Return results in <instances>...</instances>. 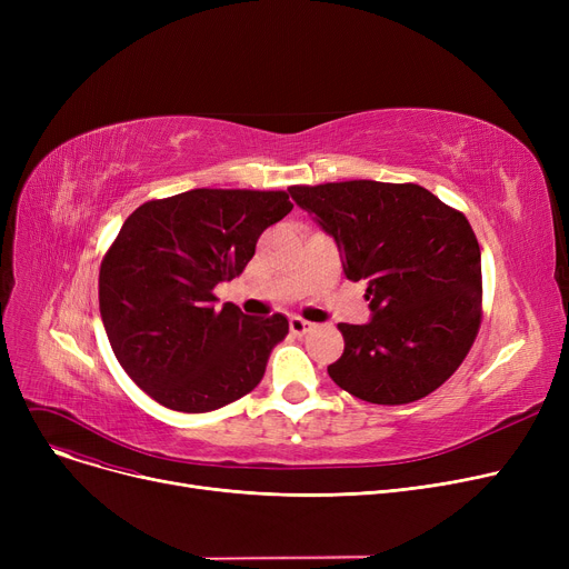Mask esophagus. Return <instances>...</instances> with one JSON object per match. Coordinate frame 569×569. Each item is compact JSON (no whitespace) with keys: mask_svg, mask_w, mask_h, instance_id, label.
<instances>
[{"mask_svg":"<svg viewBox=\"0 0 569 569\" xmlns=\"http://www.w3.org/2000/svg\"><path fill=\"white\" fill-rule=\"evenodd\" d=\"M313 330V322H309V320H305V318H300V316H292L290 318V332L295 335V337H305L307 332H311Z\"/></svg>","mask_w":569,"mask_h":569,"instance_id":"34e87169","label":"esophagus"}]
</instances>
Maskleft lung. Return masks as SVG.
<instances>
[{"mask_svg":"<svg viewBox=\"0 0 569 569\" xmlns=\"http://www.w3.org/2000/svg\"><path fill=\"white\" fill-rule=\"evenodd\" d=\"M335 237L350 281H367L371 320L341 322L327 373L352 397L401 406L450 378L482 320V256L468 219L417 184L373 179L290 187Z\"/></svg>","mask_w":569,"mask_h":569,"instance_id":"8db88e82","label":"left lung"}]
</instances>
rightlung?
I'll use <instances>...</instances> for the list:
<instances>
[{"mask_svg": "<svg viewBox=\"0 0 569 569\" xmlns=\"http://www.w3.org/2000/svg\"><path fill=\"white\" fill-rule=\"evenodd\" d=\"M292 209L286 191L193 189L140 204L99 272L117 362L170 410L209 412L249 395L288 318H251L214 288L244 272L264 228Z\"/></svg>", "mask_w": 569, "mask_h": 569, "instance_id": "add662e5", "label": "right lung"}]
</instances>
